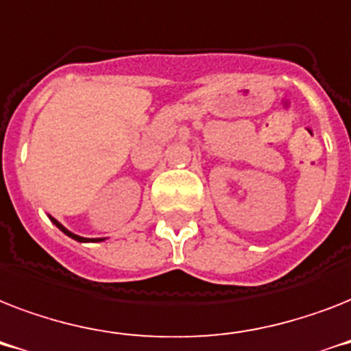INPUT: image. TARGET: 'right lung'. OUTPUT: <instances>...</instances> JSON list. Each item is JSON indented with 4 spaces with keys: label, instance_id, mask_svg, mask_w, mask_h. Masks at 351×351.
<instances>
[{
    "label": "right lung",
    "instance_id": "add662e5",
    "mask_svg": "<svg viewBox=\"0 0 351 351\" xmlns=\"http://www.w3.org/2000/svg\"><path fill=\"white\" fill-rule=\"evenodd\" d=\"M52 222H54V224H56L58 228H60V230L63 231V233L69 234V237H71V239L78 240V242H87V239H84V237H78V234H74V233H71V231H67V230H65V228H63L62 224H60V222H56V220H54V219H52ZM95 240H101V239H95Z\"/></svg>",
    "mask_w": 351,
    "mask_h": 351
}]
</instances>
